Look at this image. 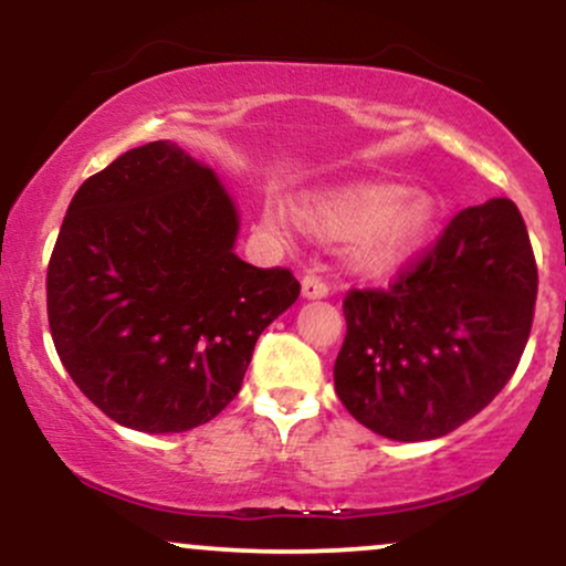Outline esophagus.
Masks as SVG:
<instances>
[{"mask_svg":"<svg viewBox=\"0 0 566 566\" xmlns=\"http://www.w3.org/2000/svg\"><path fill=\"white\" fill-rule=\"evenodd\" d=\"M301 290H303L305 301H322V297L329 295V287L322 282L319 276H305Z\"/></svg>","mask_w":566,"mask_h":566,"instance_id":"esophagus-1","label":"esophagus"}]
</instances>
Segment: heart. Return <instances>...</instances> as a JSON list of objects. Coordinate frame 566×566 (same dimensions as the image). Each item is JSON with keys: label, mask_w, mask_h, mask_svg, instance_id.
Listing matches in <instances>:
<instances>
[{"label": "heart", "mask_w": 566, "mask_h": 566, "mask_svg": "<svg viewBox=\"0 0 566 566\" xmlns=\"http://www.w3.org/2000/svg\"><path fill=\"white\" fill-rule=\"evenodd\" d=\"M297 216L324 239H343L346 263L359 276L388 279L405 271L437 237L441 205L428 191H407L388 180H356L308 193ZM263 229L292 239L295 220L279 199H265Z\"/></svg>", "instance_id": "b5f03b06"}]
</instances>
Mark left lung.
Listing matches in <instances>:
<instances>
[{"mask_svg":"<svg viewBox=\"0 0 566 566\" xmlns=\"http://www.w3.org/2000/svg\"><path fill=\"white\" fill-rule=\"evenodd\" d=\"M535 297V255L516 205L460 210L409 274L343 303L348 333L333 373L343 407L386 439L447 437L516 373Z\"/></svg>","mask_w":566,"mask_h":566,"instance_id":"obj_1","label":"left lung"}]
</instances>
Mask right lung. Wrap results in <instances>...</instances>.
I'll use <instances>...</instances> for the list:
<instances>
[{
  "label": "right lung",
  "mask_w": 566,
  "mask_h": 566,
  "mask_svg": "<svg viewBox=\"0 0 566 566\" xmlns=\"http://www.w3.org/2000/svg\"><path fill=\"white\" fill-rule=\"evenodd\" d=\"M237 237L229 188L172 140L129 148L74 193L48 269L50 333L119 426L180 433L216 418L297 301V279L244 263Z\"/></svg>",
  "instance_id": "1"
}]
</instances>
